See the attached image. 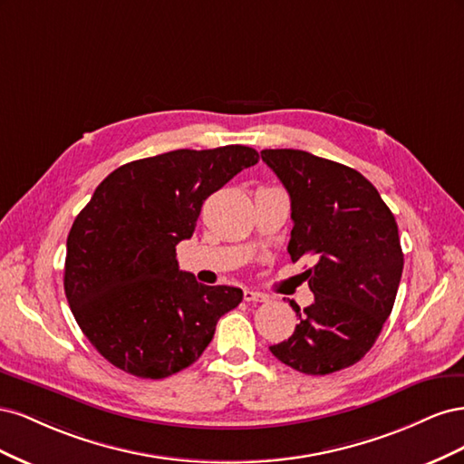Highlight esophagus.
Segmentation results:
<instances>
[{
	"label": "esophagus",
	"mask_w": 464,
	"mask_h": 464,
	"mask_svg": "<svg viewBox=\"0 0 464 464\" xmlns=\"http://www.w3.org/2000/svg\"><path fill=\"white\" fill-rule=\"evenodd\" d=\"M244 300H246V302L259 304V302H265V300H266V296H265V294H261V292H256V290H251V288H246V290H244Z\"/></svg>",
	"instance_id": "esophagus-1"
}]
</instances>
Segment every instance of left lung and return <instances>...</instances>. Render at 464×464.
Returning <instances> with one entry per match:
<instances>
[{
	"mask_svg": "<svg viewBox=\"0 0 464 464\" xmlns=\"http://www.w3.org/2000/svg\"><path fill=\"white\" fill-rule=\"evenodd\" d=\"M263 162L290 195L292 261L312 257L302 273L314 304L286 341L269 346L292 370L327 375L354 366L391 315L402 275L395 217L354 168L294 149H265Z\"/></svg>",
	"mask_w": 464,
	"mask_h": 464,
	"instance_id": "1",
	"label": "left lung"
}]
</instances>
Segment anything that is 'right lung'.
Returning a JSON list of instances; mask_svg holds the SVG:
<instances>
[{"mask_svg":"<svg viewBox=\"0 0 464 464\" xmlns=\"http://www.w3.org/2000/svg\"><path fill=\"white\" fill-rule=\"evenodd\" d=\"M257 160L244 145L178 149L123 164L94 189L67 236L63 288L111 366L143 379L186 370L242 302L240 288L179 271L176 246L193 236L208 195Z\"/></svg>","mask_w":464,"mask_h":464,"instance_id":"right-lung-1","label":"right lung"}]
</instances>
